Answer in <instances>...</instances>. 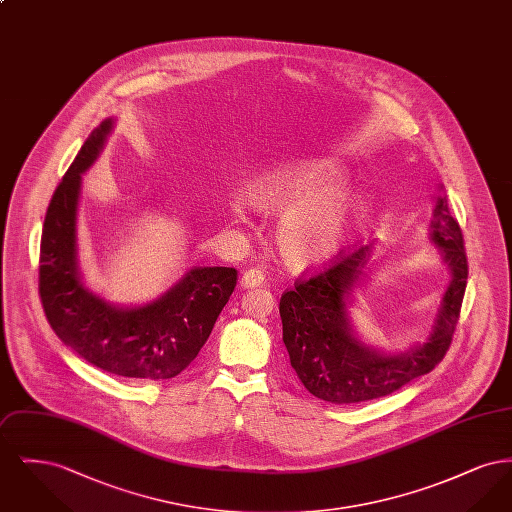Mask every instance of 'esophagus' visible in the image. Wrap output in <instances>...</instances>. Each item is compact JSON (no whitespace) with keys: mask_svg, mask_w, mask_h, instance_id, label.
Wrapping results in <instances>:
<instances>
[{"mask_svg":"<svg viewBox=\"0 0 512 512\" xmlns=\"http://www.w3.org/2000/svg\"><path fill=\"white\" fill-rule=\"evenodd\" d=\"M265 284V272L259 270V268H249L245 270L244 276H242V286L244 288H259Z\"/></svg>","mask_w":512,"mask_h":512,"instance_id":"1","label":"esophagus"}]
</instances>
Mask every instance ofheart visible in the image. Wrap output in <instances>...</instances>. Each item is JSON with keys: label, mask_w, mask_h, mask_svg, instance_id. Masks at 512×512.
Segmentation results:
<instances>
[{"label": "heart", "mask_w": 512, "mask_h": 512, "mask_svg": "<svg viewBox=\"0 0 512 512\" xmlns=\"http://www.w3.org/2000/svg\"><path fill=\"white\" fill-rule=\"evenodd\" d=\"M345 171L330 159H288L253 176L245 186L247 203L280 217L276 247L297 272L332 263L347 242L355 219V199L341 186Z\"/></svg>", "instance_id": "b5f03b06"}]
</instances>
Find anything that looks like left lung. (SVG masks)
Returning <instances> with one entry per match:
<instances>
[{
  "mask_svg": "<svg viewBox=\"0 0 512 512\" xmlns=\"http://www.w3.org/2000/svg\"><path fill=\"white\" fill-rule=\"evenodd\" d=\"M430 240L449 270V282L426 340L407 351L391 353L368 345L349 317L355 290L368 278L372 245L345 253L336 265L297 282L282 295V340L293 370L309 393L336 405L380 399L428 374L443 359L453 340L468 278L463 232L445 194L436 197Z\"/></svg>",
  "mask_w": 512,
  "mask_h": 512,
  "instance_id": "obj_1",
  "label": "left lung"
}]
</instances>
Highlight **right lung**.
<instances>
[{"label":"right lung","mask_w":512,"mask_h":512,"mask_svg":"<svg viewBox=\"0 0 512 512\" xmlns=\"http://www.w3.org/2000/svg\"><path fill=\"white\" fill-rule=\"evenodd\" d=\"M105 119L92 130L49 201L40 245V297L48 322L67 347L101 370L165 382L197 357L236 288L230 267L190 268L153 301L109 303L86 288L78 267V199L88 171L113 130Z\"/></svg>","instance_id":"add662e5"}]
</instances>
